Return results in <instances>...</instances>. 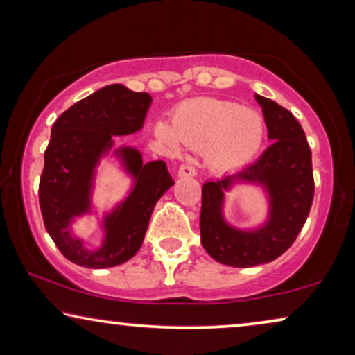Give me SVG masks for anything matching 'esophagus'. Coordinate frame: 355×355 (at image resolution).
<instances>
[{"mask_svg":"<svg viewBox=\"0 0 355 355\" xmlns=\"http://www.w3.org/2000/svg\"><path fill=\"white\" fill-rule=\"evenodd\" d=\"M197 174V168L196 164L192 163H186V164H181V168H179V176L182 178H192Z\"/></svg>","mask_w":355,"mask_h":355,"instance_id":"34e87169","label":"esophagus"}]
</instances>
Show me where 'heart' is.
Wrapping results in <instances>:
<instances>
[{"instance_id":"obj_1","label":"heart","mask_w":355,"mask_h":355,"mask_svg":"<svg viewBox=\"0 0 355 355\" xmlns=\"http://www.w3.org/2000/svg\"><path fill=\"white\" fill-rule=\"evenodd\" d=\"M157 137L176 148L179 140L193 148L208 147V162L216 169L239 168L259 152L263 123L255 111L230 101L196 98L184 101L173 114V128L158 123Z\"/></svg>"}]
</instances>
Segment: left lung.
Here are the masks:
<instances>
[{"label": "left lung", "instance_id": "obj_1", "mask_svg": "<svg viewBox=\"0 0 355 355\" xmlns=\"http://www.w3.org/2000/svg\"><path fill=\"white\" fill-rule=\"evenodd\" d=\"M255 98L273 142L257 162L221 181H208L202 189V244L211 259L237 268L270 263L283 255L304 227L315 192L312 152L302 125L276 101L260 95ZM234 178L265 183L270 191L272 216L260 232L242 233L222 221V191Z\"/></svg>", "mask_w": 355, "mask_h": 355}]
</instances>
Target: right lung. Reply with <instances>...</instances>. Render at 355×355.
Listing matches in <instances>:
<instances>
[{
    "label": "right lung",
    "mask_w": 355,
    "mask_h": 355,
    "mask_svg": "<svg viewBox=\"0 0 355 355\" xmlns=\"http://www.w3.org/2000/svg\"><path fill=\"white\" fill-rule=\"evenodd\" d=\"M152 105L145 92L121 84L106 85L67 108L51 128L45 150V166L38 186L43 223L58 249L72 263L87 268H110L137 254L159 197L173 186L166 163H144L134 148H123L125 166L135 187L123 205L105 220L106 239L90 252L69 232L72 218L90 207V186L101 153L111 147L113 135L137 132Z\"/></svg>",
    "instance_id": "right-lung-1"
}]
</instances>
